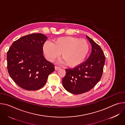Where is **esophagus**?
<instances>
[{
	"mask_svg": "<svg viewBox=\"0 0 125 125\" xmlns=\"http://www.w3.org/2000/svg\"><path fill=\"white\" fill-rule=\"evenodd\" d=\"M54 68H55V71H58V70H60V69L61 68V67H58V66H55L54 67Z\"/></svg>",
	"mask_w": 125,
	"mask_h": 125,
	"instance_id": "esophagus-1",
	"label": "esophagus"
}]
</instances>
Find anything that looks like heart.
<instances>
[{"instance_id":"1","label":"heart","mask_w":125,"mask_h":125,"mask_svg":"<svg viewBox=\"0 0 125 125\" xmlns=\"http://www.w3.org/2000/svg\"><path fill=\"white\" fill-rule=\"evenodd\" d=\"M43 51L49 61H54L62 53L66 64L75 67L84 62L89 51V45L84 39L65 36L53 40L52 43L45 42L43 46Z\"/></svg>"}]
</instances>
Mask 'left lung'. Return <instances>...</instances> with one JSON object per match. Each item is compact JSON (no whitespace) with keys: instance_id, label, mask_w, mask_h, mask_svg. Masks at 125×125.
I'll return each mask as SVG.
<instances>
[{"instance_id":"1","label":"left lung","mask_w":125,"mask_h":125,"mask_svg":"<svg viewBox=\"0 0 125 125\" xmlns=\"http://www.w3.org/2000/svg\"><path fill=\"white\" fill-rule=\"evenodd\" d=\"M92 46L89 58L80 65L72 69H65L66 74L62 80L68 92L79 94L90 90L100 80L105 62L101 47L86 36Z\"/></svg>"}]
</instances>
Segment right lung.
<instances>
[{"label": "right lung", "instance_id": "1", "mask_svg": "<svg viewBox=\"0 0 125 125\" xmlns=\"http://www.w3.org/2000/svg\"><path fill=\"white\" fill-rule=\"evenodd\" d=\"M47 37L34 33L12 43L7 53V69L11 78L20 87L37 90L46 83L54 65L46 60L43 46Z\"/></svg>", "mask_w": 125, "mask_h": 125}]
</instances>
